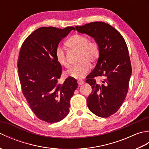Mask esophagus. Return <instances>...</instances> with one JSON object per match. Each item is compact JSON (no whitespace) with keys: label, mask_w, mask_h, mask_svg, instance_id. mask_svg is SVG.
<instances>
[{"label":"esophagus","mask_w":149,"mask_h":149,"mask_svg":"<svg viewBox=\"0 0 149 149\" xmlns=\"http://www.w3.org/2000/svg\"><path fill=\"white\" fill-rule=\"evenodd\" d=\"M77 83H78L79 85H82L84 83V81H82V80H79V81H77Z\"/></svg>","instance_id":"34e87169"}]
</instances>
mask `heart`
<instances>
[{
  "label": "heart",
  "instance_id": "b5f03b06",
  "mask_svg": "<svg viewBox=\"0 0 149 149\" xmlns=\"http://www.w3.org/2000/svg\"><path fill=\"white\" fill-rule=\"evenodd\" d=\"M66 45L72 50L79 51L78 61L80 63L67 72V75L76 79L84 78L91 68L90 63H95L100 56V47L95 42H90L86 36L75 34L66 42ZM55 56L59 64L65 68H69L70 64L65 50L58 47L56 49Z\"/></svg>",
  "mask_w": 149,
  "mask_h": 149
}]
</instances>
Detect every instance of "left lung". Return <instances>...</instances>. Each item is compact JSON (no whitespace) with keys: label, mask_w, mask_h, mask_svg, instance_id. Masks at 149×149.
<instances>
[{"label":"left lung","mask_w":149,"mask_h":149,"mask_svg":"<svg viewBox=\"0 0 149 149\" xmlns=\"http://www.w3.org/2000/svg\"><path fill=\"white\" fill-rule=\"evenodd\" d=\"M75 29L93 38L100 47L97 65L86 77L92 88L87 105L95 115L107 118L119 109L128 91L132 68L127 44L118 31L102 22L76 26ZM100 76L105 79L98 84L94 78Z\"/></svg>","instance_id":"left-lung-1"}]
</instances>
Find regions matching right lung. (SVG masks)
Returning a JSON list of instances; mask_svg holds the SVG:
<instances>
[{"mask_svg":"<svg viewBox=\"0 0 149 149\" xmlns=\"http://www.w3.org/2000/svg\"><path fill=\"white\" fill-rule=\"evenodd\" d=\"M74 29L38 28L25 40L19 53L17 65L22 93L37 118L50 123L67 116L78 86L77 80L71 77L63 84L58 83L62 67L55 56L59 42Z\"/></svg>","mask_w":149,"mask_h":149,"instance_id":"right-lung-1","label":"right lung"}]
</instances>
